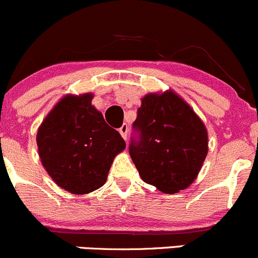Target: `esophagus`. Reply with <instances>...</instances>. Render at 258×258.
<instances>
[{
    "instance_id": "1",
    "label": "esophagus",
    "mask_w": 258,
    "mask_h": 258,
    "mask_svg": "<svg viewBox=\"0 0 258 258\" xmlns=\"http://www.w3.org/2000/svg\"><path fill=\"white\" fill-rule=\"evenodd\" d=\"M118 131L119 134H121V136L123 137L124 140H127V135H128V126H127L126 123H123L121 127H119Z\"/></svg>"
}]
</instances>
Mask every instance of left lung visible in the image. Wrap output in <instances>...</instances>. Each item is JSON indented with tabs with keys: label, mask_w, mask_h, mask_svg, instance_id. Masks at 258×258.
<instances>
[{
	"label": "left lung",
	"mask_w": 258,
	"mask_h": 258,
	"mask_svg": "<svg viewBox=\"0 0 258 258\" xmlns=\"http://www.w3.org/2000/svg\"><path fill=\"white\" fill-rule=\"evenodd\" d=\"M130 155L146 183L173 194L189 186L207 156V131L191 107L173 92L142 98Z\"/></svg>",
	"instance_id": "8db88e82"
}]
</instances>
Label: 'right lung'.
I'll use <instances>...</instances> for the list:
<instances>
[{
	"mask_svg": "<svg viewBox=\"0 0 258 258\" xmlns=\"http://www.w3.org/2000/svg\"><path fill=\"white\" fill-rule=\"evenodd\" d=\"M91 100V93L63 97L37 132L43 167L59 187L76 195L103 186L114 156L126 147Z\"/></svg>",
	"mask_w": 258,
	"mask_h": 258,
	"instance_id": "1",
	"label": "right lung"
}]
</instances>
